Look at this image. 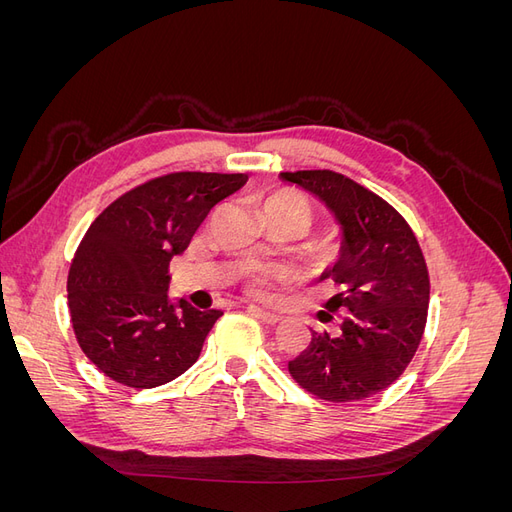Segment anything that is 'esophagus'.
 Returning a JSON list of instances; mask_svg holds the SVG:
<instances>
[{
    "mask_svg": "<svg viewBox=\"0 0 512 512\" xmlns=\"http://www.w3.org/2000/svg\"><path fill=\"white\" fill-rule=\"evenodd\" d=\"M250 309V314H254L256 318H260L262 322H267V324H277L282 320V316L280 314H273V312H265V309H260V307H254V305H250L247 307Z\"/></svg>",
    "mask_w": 512,
    "mask_h": 512,
    "instance_id": "1",
    "label": "esophagus"
}]
</instances>
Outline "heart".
Segmentation results:
<instances>
[{"mask_svg":"<svg viewBox=\"0 0 512 512\" xmlns=\"http://www.w3.org/2000/svg\"><path fill=\"white\" fill-rule=\"evenodd\" d=\"M262 211H265L267 218H284L299 222L301 226H307L312 222V205L309 200L297 192V190H277L273 192L265 205H262ZM273 284V273L271 271H262V269H252L243 275V288L252 294V297L265 299Z\"/></svg>","mask_w":512,"mask_h":512,"instance_id":"obj_1","label":"heart"}]
</instances>
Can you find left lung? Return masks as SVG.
<instances>
[{
	"label": "left lung",
	"mask_w": 512,
	"mask_h": 512,
	"mask_svg": "<svg viewBox=\"0 0 512 512\" xmlns=\"http://www.w3.org/2000/svg\"><path fill=\"white\" fill-rule=\"evenodd\" d=\"M322 198L344 226V250L333 277L339 292L327 301L337 331H312L309 346L288 363L292 380L324 401H359L404 374L421 344L429 271L414 230L393 205L335 170L282 173Z\"/></svg>",
	"instance_id": "obj_1"
}]
</instances>
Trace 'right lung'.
Segmentation results:
<instances>
[{
  "mask_svg": "<svg viewBox=\"0 0 512 512\" xmlns=\"http://www.w3.org/2000/svg\"><path fill=\"white\" fill-rule=\"evenodd\" d=\"M245 175L181 170L149 179L91 222L68 273L74 337L106 378L156 389L188 371L220 309L168 303V262Z\"/></svg>",
  "mask_w": 512,
  "mask_h": 512,
  "instance_id": "right-lung-1",
  "label": "right lung"
}]
</instances>
